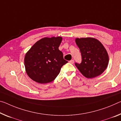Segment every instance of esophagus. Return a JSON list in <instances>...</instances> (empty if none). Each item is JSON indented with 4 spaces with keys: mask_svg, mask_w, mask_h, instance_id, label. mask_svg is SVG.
I'll return each mask as SVG.
<instances>
[{
    "mask_svg": "<svg viewBox=\"0 0 121 121\" xmlns=\"http://www.w3.org/2000/svg\"><path fill=\"white\" fill-rule=\"evenodd\" d=\"M69 62L71 64H73L74 62V60H71L70 61H69Z\"/></svg>",
    "mask_w": 121,
    "mask_h": 121,
    "instance_id": "obj_1",
    "label": "esophagus"
}]
</instances>
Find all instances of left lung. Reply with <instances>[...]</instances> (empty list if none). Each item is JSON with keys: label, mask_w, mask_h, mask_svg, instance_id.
<instances>
[{"label": "left lung", "mask_w": 121, "mask_h": 121, "mask_svg": "<svg viewBox=\"0 0 121 121\" xmlns=\"http://www.w3.org/2000/svg\"><path fill=\"white\" fill-rule=\"evenodd\" d=\"M75 42L81 52L82 62L75 65L81 74L89 78L102 74L108 65L109 56L101 42L93 38H76Z\"/></svg>", "instance_id": "1"}]
</instances>
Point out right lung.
<instances>
[{"mask_svg":"<svg viewBox=\"0 0 121 121\" xmlns=\"http://www.w3.org/2000/svg\"><path fill=\"white\" fill-rule=\"evenodd\" d=\"M62 40L61 36L43 38L27 52L25 67L32 80L39 83H47L58 75L61 67L68 62L59 49Z\"/></svg>","mask_w":121,"mask_h":121,"instance_id":"add662e5","label":"right lung"}]
</instances>
